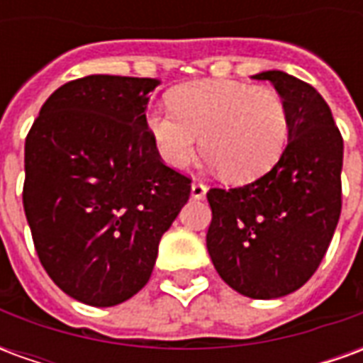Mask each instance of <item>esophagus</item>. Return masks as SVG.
<instances>
[{
  "label": "esophagus",
  "mask_w": 363,
  "mask_h": 363,
  "mask_svg": "<svg viewBox=\"0 0 363 363\" xmlns=\"http://www.w3.org/2000/svg\"><path fill=\"white\" fill-rule=\"evenodd\" d=\"M206 192H208V186H206L204 182H200V181L192 182V186H190V196L200 200V198L206 196Z\"/></svg>",
  "instance_id": "esophagus-1"
}]
</instances>
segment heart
Returning <instances> with one entry per match:
<instances>
[{
    "instance_id": "1",
    "label": "heart",
    "mask_w": 363,
    "mask_h": 363,
    "mask_svg": "<svg viewBox=\"0 0 363 363\" xmlns=\"http://www.w3.org/2000/svg\"><path fill=\"white\" fill-rule=\"evenodd\" d=\"M171 111L151 108L145 128L159 157L182 169L196 155L221 179L251 182L267 174L288 145L289 114L272 87L231 79L179 85L169 95Z\"/></svg>"
}]
</instances>
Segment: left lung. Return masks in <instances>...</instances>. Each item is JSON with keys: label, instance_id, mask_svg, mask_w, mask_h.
I'll return each mask as SVG.
<instances>
[{"label": "left lung", "instance_id": "left-lung-1", "mask_svg": "<svg viewBox=\"0 0 363 363\" xmlns=\"http://www.w3.org/2000/svg\"><path fill=\"white\" fill-rule=\"evenodd\" d=\"M255 79L274 85L288 106L280 161L251 184L210 189L206 245L221 280L252 299L288 296L319 268L342 208V135L325 99L278 69Z\"/></svg>", "mask_w": 363, "mask_h": 363}]
</instances>
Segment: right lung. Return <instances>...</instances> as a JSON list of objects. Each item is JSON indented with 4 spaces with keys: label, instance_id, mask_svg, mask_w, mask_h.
<instances>
[{
    "label": "right lung",
    "instance_id": "1",
    "mask_svg": "<svg viewBox=\"0 0 363 363\" xmlns=\"http://www.w3.org/2000/svg\"><path fill=\"white\" fill-rule=\"evenodd\" d=\"M159 79L87 75L43 104L25 142L23 206L44 270L67 296L112 307L147 284L189 202L145 128Z\"/></svg>",
    "mask_w": 363,
    "mask_h": 363
}]
</instances>
